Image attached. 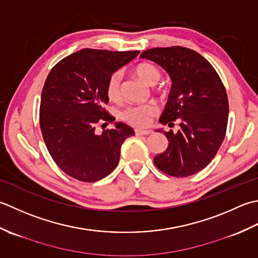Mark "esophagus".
I'll return each mask as SVG.
<instances>
[{
  "instance_id": "34e87169",
  "label": "esophagus",
  "mask_w": 258,
  "mask_h": 258,
  "mask_svg": "<svg viewBox=\"0 0 258 258\" xmlns=\"http://www.w3.org/2000/svg\"><path fill=\"white\" fill-rule=\"evenodd\" d=\"M135 134L137 136H148L151 134V130H144V129H136Z\"/></svg>"
}]
</instances>
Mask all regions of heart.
<instances>
[{"mask_svg":"<svg viewBox=\"0 0 258 258\" xmlns=\"http://www.w3.org/2000/svg\"><path fill=\"white\" fill-rule=\"evenodd\" d=\"M135 73L147 85L154 86L160 79V70L158 67L149 62L139 63L135 68ZM106 94L110 101L118 102L121 99V73L119 71L113 72L108 78L106 83ZM158 112V108L154 103L133 104L125 108L121 118L125 122L135 125V127H145L150 122L151 118Z\"/></svg>","mask_w":258,"mask_h":258,"instance_id":"b5f03b06","label":"heart"}]
</instances>
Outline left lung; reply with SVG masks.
<instances>
[{
  "instance_id": "1",
  "label": "left lung",
  "mask_w": 258,
  "mask_h": 258,
  "mask_svg": "<svg viewBox=\"0 0 258 258\" xmlns=\"http://www.w3.org/2000/svg\"><path fill=\"white\" fill-rule=\"evenodd\" d=\"M140 57L156 62L169 73L171 91L159 121L177 133L165 131L167 149L154 158L156 167L172 177L203 170L222 146L228 122V98L214 67L203 55L183 46L155 48Z\"/></svg>"
}]
</instances>
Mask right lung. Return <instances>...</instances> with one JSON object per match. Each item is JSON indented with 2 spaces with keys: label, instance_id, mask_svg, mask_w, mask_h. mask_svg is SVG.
Segmentation results:
<instances>
[{
  "label": "right lung",
  "instance_id": "add662e5",
  "mask_svg": "<svg viewBox=\"0 0 258 258\" xmlns=\"http://www.w3.org/2000/svg\"><path fill=\"white\" fill-rule=\"evenodd\" d=\"M138 54L82 49L52 68L41 94L40 128L52 159L68 176L93 182L117 167L121 145L134 129L117 122L98 135L96 128L115 120L104 109L108 78Z\"/></svg>",
  "mask_w": 258,
  "mask_h": 258
}]
</instances>
